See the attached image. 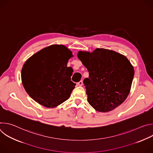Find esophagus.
I'll return each instance as SVG.
<instances>
[{
  "label": "esophagus",
  "mask_w": 153,
  "mask_h": 153,
  "mask_svg": "<svg viewBox=\"0 0 153 153\" xmlns=\"http://www.w3.org/2000/svg\"><path fill=\"white\" fill-rule=\"evenodd\" d=\"M77 85H79V86H82V85H83V81H82V80L79 81V82H77Z\"/></svg>",
  "instance_id": "1"
}]
</instances>
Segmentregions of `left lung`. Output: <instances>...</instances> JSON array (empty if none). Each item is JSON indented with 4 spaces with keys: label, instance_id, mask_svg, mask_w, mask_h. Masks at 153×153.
Listing matches in <instances>:
<instances>
[{
    "label": "left lung",
    "instance_id": "1",
    "mask_svg": "<svg viewBox=\"0 0 153 153\" xmlns=\"http://www.w3.org/2000/svg\"><path fill=\"white\" fill-rule=\"evenodd\" d=\"M78 58L89 72L83 80L90 105L99 112L113 110L128 96L134 76L128 59L114 51L97 48L79 51Z\"/></svg>",
    "mask_w": 153,
    "mask_h": 153
}]
</instances>
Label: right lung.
Listing matches in <instances>:
<instances>
[{
    "mask_svg": "<svg viewBox=\"0 0 153 153\" xmlns=\"http://www.w3.org/2000/svg\"><path fill=\"white\" fill-rule=\"evenodd\" d=\"M71 51L53 45L32 56L22 70V82L28 95L38 103L53 108L66 101L76 83L71 80L73 70L67 67Z\"/></svg>",
    "mask_w": 153,
    "mask_h": 153,
    "instance_id": "1",
    "label": "right lung"
}]
</instances>
